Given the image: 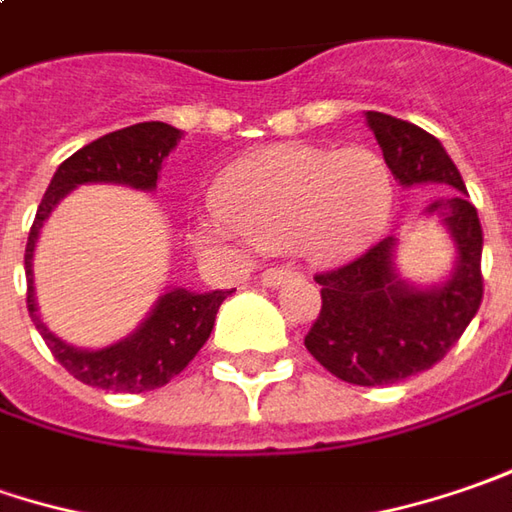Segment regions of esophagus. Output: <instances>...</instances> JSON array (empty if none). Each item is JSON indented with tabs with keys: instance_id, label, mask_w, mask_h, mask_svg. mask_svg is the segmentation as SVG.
<instances>
[{
	"instance_id": "obj_1",
	"label": "esophagus",
	"mask_w": 512,
	"mask_h": 512,
	"mask_svg": "<svg viewBox=\"0 0 512 512\" xmlns=\"http://www.w3.org/2000/svg\"><path fill=\"white\" fill-rule=\"evenodd\" d=\"M298 272L292 269V266H272V269H266L263 275H260V283L263 286H280L283 280H289V278H295Z\"/></svg>"
}]
</instances>
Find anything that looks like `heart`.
Instances as JSON below:
<instances>
[{
    "mask_svg": "<svg viewBox=\"0 0 512 512\" xmlns=\"http://www.w3.org/2000/svg\"><path fill=\"white\" fill-rule=\"evenodd\" d=\"M217 212L200 214L206 243L252 240L266 249L295 243L315 260L358 255L392 209V174L369 148L323 151L272 145L237 160L214 186Z\"/></svg>",
    "mask_w": 512,
    "mask_h": 512,
    "instance_id": "obj_1",
    "label": "heart"
}]
</instances>
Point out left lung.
<instances>
[{"mask_svg": "<svg viewBox=\"0 0 512 512\" xmlns=\"http://www.w3.org/2000/svg\"><path fill=\"white\" fill-rule=\"evenodd\" d=\"M367 123L401 186L444 183L453 197L435 200L438 217L456 243V269L438 286H412L395 272V237H384L341 269L321 272V315L306 349L335 378L358 387H384L438 364L476 318L481 278V223L464 180L444 145L424 128L367 111Z\"/></svg>", "mask_w": 512, "mask_h": 512, "instance_id": "1", "label": "left lung"}]
</instances>
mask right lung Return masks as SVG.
I'll return each instance as SVG.
<instances>
[{"instance_id": "obj_1", "label": "right lung", "mask_w": 512, "mask_h": 512, "mask_svg": "<svg viewBox=\"0 0 512 512\" xmlns=\"http://www.w3.org/2000/svg\"><path fill=\"white\" fill-rule=\"evenodd\" d=\"M183 131L168 123H137L111 131L94 143L82 145L62 166L45 191L34 226L25 246V278H28V312L39 329L42 341L54 352V358L77 381L111 392H148L168 384L174 375L189 367L200 346L212 335L214 318L220 303L232 292H189L171 289L154 303V309L128 338L105 349H77L59 341L39 318L34 298V249L39 229L54 212V206L77 186L85 183H123L131 189H157V174L168 151L180 143Z\"/></svg>"}]
</instances>
